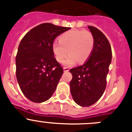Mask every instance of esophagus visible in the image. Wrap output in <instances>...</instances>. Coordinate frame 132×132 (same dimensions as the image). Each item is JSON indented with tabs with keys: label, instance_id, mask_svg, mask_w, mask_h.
Returning <instances> with one entry per match:
<instances>
[{
	"label": "esophagus",
	"instance_id": "34e87169",
	"mask_svg": "<svg viewBox=\"0 0 132 132\" xmlns=\"http://www.w3.org/2000/svg\"><path fill=\"white\" fill-rule=\"evenodd\" d=\"M63 69L64 72H68L69 71V68L68 67H64Z\"/></svg>",
	"mask_w": 132,
	"mask_h": 132
}]
</instances>
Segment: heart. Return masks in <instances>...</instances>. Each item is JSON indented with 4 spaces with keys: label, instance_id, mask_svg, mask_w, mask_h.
Instances as JSON below:
<instances>
[{
    "label": "heart",
    "instance_id": "1",
    "mask_svg": "<svg viewBox=\"0 0 132 132\" xmlns=\"http://www.w3.org/2000/svg\"><path fill=\"white\" fill-rule=\"evenodd\" d=\"M59 42H54L52 51L56 60L62 62L68 53L64 64L72 66L78 61L84 63L90 57L94 47V37L91 32L82 29H72L62 34Z\"/></svg>",
    "mask_w": 132,
    "mask_h": 132
}]
</instances>
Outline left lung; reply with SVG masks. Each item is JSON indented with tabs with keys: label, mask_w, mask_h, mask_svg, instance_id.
<instances>
[{
	"label": "left lung",
	"mask_w": 132,
	"mask_h": 132,
	"mask_svg": "<svg viewBox=\"0 0 132 132\" xmlns=\"http://www.w3.org/2000/svg\"><path fill=\"white\" fill-rule=\"evenodd\" d=\"M94 37V47L89 59L70 69V91L74 101L89 106L102 97L106 86V76L112 60V49L106 36L93 26H88Z\"/></svg>",
	"instance_id": "1"
}]
</instances>
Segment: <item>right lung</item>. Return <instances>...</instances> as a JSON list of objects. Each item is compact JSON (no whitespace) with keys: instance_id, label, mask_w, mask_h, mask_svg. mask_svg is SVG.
I'll list each match as a JSON object with an SVG mask.
<instances>
[{"instance_id":"obj_1","label":"right lung","mask_w":132,"mask_h":132,"mask_svg":"<svg viewBox=\"0 0 132 132\" xmlns=\"http://www.w3.org/2000/svg\"><path fill=\"white\" fill-rule=\"evenodd\" d=\"M70 29L41 23L28 31L20 41L16 56V78L29 100L43 103L55 91L64 71L54 58L52 45L56 37Z\"/></svg>"}]
</instances>
